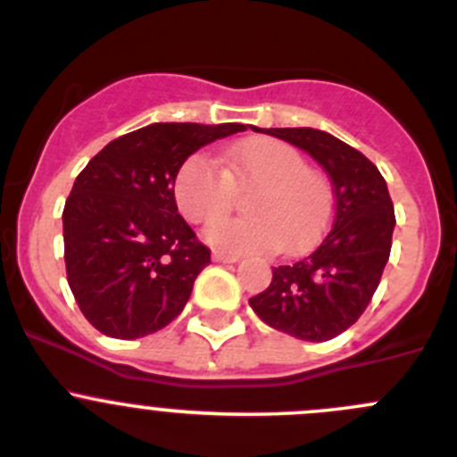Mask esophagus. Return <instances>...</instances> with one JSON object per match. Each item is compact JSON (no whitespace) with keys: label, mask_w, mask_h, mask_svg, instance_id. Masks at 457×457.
<instances>
[{"label":"esophagus","mask_w":457,"mask_h":457,"mask_svg":"<svg viewBox=\"0 0 457 457\" xmlns=\"http://www.w3.org/2000/svg\"><path fill=\"white\" fill-rule=\"evenodd\" d=\"M212 261L215 263H237L240 256L237 253H228V252H212Z\"/></svg>","instance_id":"1"}]
</instances>
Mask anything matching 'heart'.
I'll use <instances>...</instances> for the list:
<instances>
[{"mask_svg":"<svg viewBox=\"0 0 457 457\" xmlns=\"http://www.w3.org/2000/svg\"><path fill=\"white\" fill-rule=\"evenodd\" d=\"M252 187L245 209L253 217L217 222L235 204V192ZM173 199L192 224L215 221L205 228V240L228 252H306L334 212L329 179L306 167L297 148L272 137L231 146L221 155V169L204 153L189 155L173 176Z\"/></svg>","mask_w":457,"mask_h":457,"instance_id":"1","label":"heart"}]
</instances>
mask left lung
<instances>
[{"mask_svg":"<svg viewBox=\"0 0 457 457\" xmlns=\"http://www.w3.org/2000/svg\"><path fill=\"white\" fill-rule=\"evenodd\" d=\"M309 153L332 179L334 220L304 261L272 268V281L249 300L256 316L302 341H329L359 320L391 253L395 215L382 173L364 153L313 128H270Z\"/></svg>","mask_w":457,"mask_h":457,"instance_id":"left-lung-1","label":"left lung"}]
</instances>
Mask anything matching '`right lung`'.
I'll return each mask as SVG.
<instances>
[{
    "label": "right lung",
    "instance_id": "obj_1",
    "mask_svg": "<svg viewBox=\"0 0 457 457\" xmlns=\"http://www.w3.org/2000/svg\"><path fill=\"white\" fill-rule=\"evenodd\" d=\"M242 130L153 123L82 169L63 208V258L79 311L104 337H148L180 316L210 249L179 215L173 176L194 151Z\"/></svg>",
    "mask_w": 457,
    "mask_h": 457
}]
</instances>
